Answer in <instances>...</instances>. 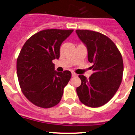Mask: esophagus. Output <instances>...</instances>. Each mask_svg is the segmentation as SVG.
Segmentation results:
<instances>
[{"label": "esophagus", "mask_w": 135, "mask_h": 135, "mask_svg": "<svg viewBox=\"0 0 135 135\" xmlns=\"http://www.w3.org/2000/svg\"><path fill=\"white\" fill-rule=\"evenodd\" d=\"M71 76H72V77H75V76H77V74H76V73H74V72H72V73H71Z\"/></svg>", "instance_id": "esophagus-1"}]
</instances>
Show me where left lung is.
I'll use <instances>...</instances> for the list:
<instances>
[{
    "instance_id": "8db88e82",
    "label": "left lung",
    "mask_w": 135,
    "mask_h": 135,
    "mask_svg": "<svg viewBox=\"0 0 135 135\" xmlns=\"http://www.w3.org/2000/svg\"><path fill=\"white\" fill-rule=\"evenodd\" d=\"M76 34L86 46L88 60L94 73L86 78L79 75L81 85L76 92L80 101L90 108L107 103L118 90L122 80V57L114 42L99 32L77 30Z\"/></svg>"
}]
</instances>
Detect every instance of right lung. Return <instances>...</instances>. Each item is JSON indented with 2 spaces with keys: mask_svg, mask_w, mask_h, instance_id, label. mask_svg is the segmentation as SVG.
<instances>
[{
  "mask_svg": "<svg viewBox=\"0 0 135 135\" xmlns=\"http://www.w3.org/2000/svg\"><path fill=\"white\" fill-rule=\"evenodd\" d=\"M74 30H44L27 39L17 59L21 91L35 105L54 107L60 102L71 74L55 70L53 60L59 58L61 45Z\"/></svg>",
  "mask_w": 135,
  "mask_h": 135,
  "instance_id": "1",
  "label": "right lung"
}]
</instances>
